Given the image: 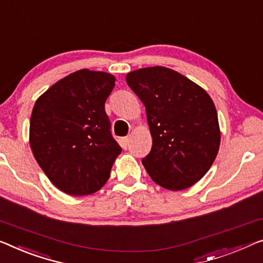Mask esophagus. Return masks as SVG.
<instances>
[{
	"mask_svg": "<svg viewBox=\"0 0 263 263\" xmlns=\"http://www.w3.org/2000/svg\"><path fill=\"white\" fill-rule=\"evenodd\" d=\"M130 140H131L130 137H124V138L121 139V146L126 148L128 146V144H130Z\"/></svg>",
	"mask_w": 263,
	"mask_h": 263,
	"instance_id": "esophagus-1",
	"label": "esophagus"
}]
</instances>
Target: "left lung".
I'll use <instances>...</instances> for the list:
<instances>
[{
    "mask_svg": "<svg viewBox=\"0 0 263 263\" xmlns=\"http://www.w3.org/2000/svg\"><path fill=\"white\" fill-rule=\"evenodd\" d=\"M126 82L146 109L152 147L142 163L152 181L172 191L194 185L213 165L221 140L209 94L162 66L133 70Z\"/></svg>",
    "mask_w": 263,
    "mask_h": 263,
    "instance_id": "obj_1",
    "label": "left lung"
}]
</instances>
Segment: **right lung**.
Instances as JSON below:
<instances>
[{"label":"right lung","mask_w":263,"mask_h":263,"mask_svg":"<svg viewBox=\"0 0 263 263\" xmlns=\"http://www.w3.org/2000/svg\"><path fill=\"white\" fill-rule=\"evenodd\" d=\"M115 81L108 73L78 70L47 89L34 105L31 151L49 181L65 194L85 196L99 190L121 152L105 112Z\"/></svg>","instance_id":"add662e5"}]
</instances>
